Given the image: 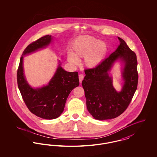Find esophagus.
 I'll return each instance as SVG.
<instances>
[{
  "mask_svg": "<svg viewBox=\"0 0 157 157\" xmlns=\"http://www.w3.org/2000/svg\"><path fill=\"white\" fill-rule=\"evenodd\" d=\"M83 78H84V76H83V74H79V80L80 83L82 82L83 79Z\"/></svg>",
  "mask_w": 157,
  "mask_h": 157,
  "instance_id": "obj_1",
  "label": "esophagus"
}]
</instances>
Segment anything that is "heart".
<instances>
[{
    "label": "heart",
    "mask_w": 157,
    "mask_h": 157,
    "mask_svg": "<svg viewBox=\"0 0 157 157\" xmlns=\"http://www.w3.org/2000/svg\"><path fill=\"white\" fill-rule=\"evenodd\" d=\"M72 52L67 53V60L73 65L79 63L78 58H83V63L86 67L94 68L104 60L107 52V45L90 36L77 37L71 45Z\"/></svg>",
    "instance_id": "1"
}]
</instances>
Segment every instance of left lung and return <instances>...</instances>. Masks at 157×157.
<instances>
[{
	"label": "left lung",
	"instance_id": "8db88e82",
	"mask_svg": "<svg viewBox=\"0 0 157 157\" xmlns=\"http://www.w3.org/2000/svg\"><path fill=\"white\" fill-rule=\"evenodd\" d=\"M120 44L97 67L85 70L82 85L90 115L98 120L113 119L124 112L130 104L137 88L138 75L137 59L134 52L126 42L118 37ZM121 59L124 67L122 90L117 92L113 86L109 72L114 63Z\"/></svg>",
	"mask_w": 157,
	"mask_h": 157
}]
</instances>
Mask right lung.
<instances>
[{
  "instance_id": "add662e5",
  "label": "right lung",
  "mask_w": 157,
  "mask_h": 157,
  "mask_svg": "<svg viewBox=\"0 0 157 157\" xmlns=\"http://www.w3.org/2000/svg\"><path fill=\"white\" fill-rule=\"evenodd\" d=\"M52 39L51 35H46L28 45L20 59L17 72L18 88L25 104L32 113L46 120L59 117L63 111L70 92L79 85L78 73L65 71L61 67L60 63L46 86L33 88L26 80L23 67V56L47 47Z\"/></svg>"
}]
</instances>
